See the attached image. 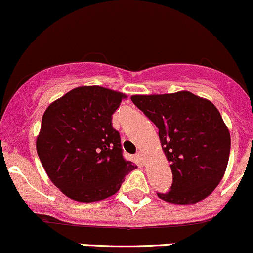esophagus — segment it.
<instances>
[{"label":"esophagus","mask_w":253,"mask_h":253,"mask_svg":"<svg viewBox=\"0 0 253 253\" xmlns=\"http://www.w3.org/2000/svg\"><path fill=\"white\" fill-rule=\"evenodd\" d=\"M136 159H138L139 162H140V163H144V161H145V156H144V153H143V151H139L138 153H136Z\"/></svg>","instance_id":"esophagus-1"}]
</instances>
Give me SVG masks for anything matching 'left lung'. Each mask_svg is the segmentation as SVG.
Segmentation results:
<instances>
[{
    "label": "left lung",
    "mask_w": 253,
    "mask_h": 253,
    "mask_svg": "<svg viewBox=\"0 0 253 253\" xmlns=\"http://www.w3.org/2000/svg\"><path fill=\"white\" fill-rule=\"evenodd\" d=\"M130 100L158 127L170 163L171 190L158 193L159 199L194 205L210 196L225 175L231 150L229 130L216 107L187 90Z\"/></svg>",
    "instance_id": "obj_1"
}]
</instances>
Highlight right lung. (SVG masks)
Masks as SVG:
<instances>
[{"instance_id": "1", "label": "right lung", "mask_w": 253, "mask_h": 253, "mask_svg": "<svg viewBox=\"0 0 253 253\" xmlns=\"http://www.w3.org/2000/svg\"><path fill=\"white\" fill-rule=\"evenodd\" d=\"M126 94L78 86L53 101L42 115L37 152L51 182L69 199L96 202L114 195L136 167L125 161L112 115Z\"/></svg>"}]
</instances>
